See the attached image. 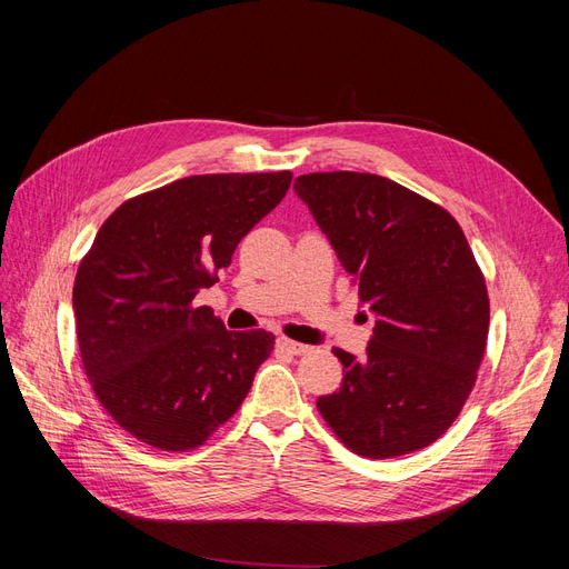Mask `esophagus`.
<instances>
[{"instance_id":"34e87169","label":"esophagus","mask_w":569,"mask_h":569,"mask_svg":"<svg viewBox=\"0 0 569 569\" xmlns=\"http://www.w3.org/2000/svg\"><path fill=\"white\" fill-rule=\"evenodd\" d=\"M278 347H280L282 351L291 353V356H306V353H311V347H306V343H299V341H291V339H287V337L278 339Z\"/></svg>"}]
</instances>
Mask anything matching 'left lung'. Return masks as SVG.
<instances>
[{"label": "left lung", "instance_id": "obj_1", "mask_svg": "<svg viewBox=\"0 0 569 569\" xmlns=\"http://www.w3.org/2000/svg\"><path fill=\"white\" fill-rule=\"evenodd\" d=\"M295 192L375 313L363 358L332 349L343 380L318 410L347 449L396 458L435 443L475 387L489 295L456 218L372 173L299 176Z\"/></svg>", "mask_w": 569, "mask_h": 569}]
</instances>
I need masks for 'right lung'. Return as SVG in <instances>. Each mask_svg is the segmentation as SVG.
Here are the masks:
<instances>
[{
  "label": "right lung",
  "instance_id": "1",
  "mask_svg": "<svg viewBox=\"0 0 569 569\" xmlns=\"http://www.w3.org/2000/svg\"><path fill=\"white\" fill-rule=\"evenodd\" d=\"M289 184V170L182 178L99 228L76 274V332L94 396L130 437L192 451L247 399L272 332H230L194 297Z\"/></svg>",
  "mask_w": 569,
  "mask_h": 569
}]
</instances>
